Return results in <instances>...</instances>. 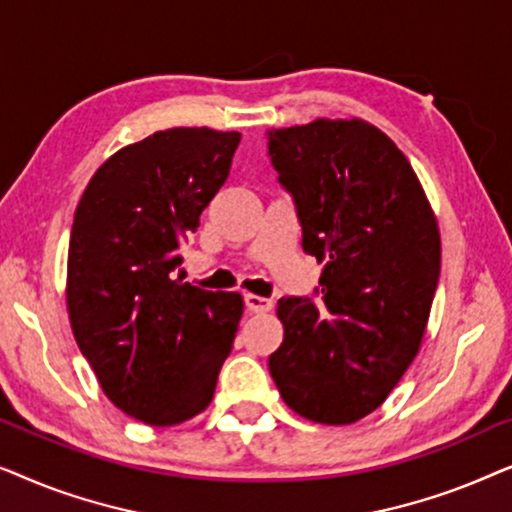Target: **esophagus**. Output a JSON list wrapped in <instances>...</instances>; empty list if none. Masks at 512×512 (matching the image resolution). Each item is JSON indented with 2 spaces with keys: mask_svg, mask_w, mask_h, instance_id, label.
<instances>
[{
  "mask_svg": "<svg viewBox=\"0 0 512 512\" xmlns=\"http://www.w3.org/2000/svg\"><path fill=\"white\" fill-rule=\"evenodd\" d=\"M244 305H247L249 312H270L272 300L256 296V293H244Z\"/></svg>",
  "mask_w": 512,
  "mask_h": 512,
  "instance_id": "obj_1",
  "label": "esophagus"
}]
</instances>
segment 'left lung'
<instances>
[{"label": "left lung", "mask_w": 512, "mask_h": 512, "mask_svg": "<svg viewBox=\"0 0 512 512\" xmlns=\"http://www.w3.org/2000/svg\"><path fill=\"white\" fill-rule=\"evenodd\" d=\"M268 149L324 263L321 298H282L270 375L317 424L380 408L422 347L440 275V230L403 151L361 118L268 130Z\"/></svg>", "instance_id": "obj_1"}]
</instances>
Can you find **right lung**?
Returning a JSON list of instances; mask_svg holds the SVG:
<instances>
[{"instance_id": "add662e5", "label": "right lung", "mask_w": 512, "mask_h": 512, "mask_svg": "<svg viewBox=\"0 0 512 512\" xmlns=\"http://www.w3.org/2000/svg\"><path fill=\"white\" fill-rule=\"evenodd\" d=\"M240 132L170 128L97 167L74 212L67 314L104 396L172 426L212 403L244 312L240 293L174 277L179 242L228 179Z\"/></svg>"}]
</instances>
